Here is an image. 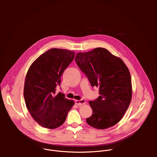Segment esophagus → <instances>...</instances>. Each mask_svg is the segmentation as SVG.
Listing matches in <instances>:
<instances>
[{
	"label": "esophagus",
	"instance_id": "34e87169",
	"mask_svg": "<svg viewBox=\"0 0 157 157\" xmlns=\"http://www.w3.org/2000/svg\"><path fill=\"white\" fill-rule=\"evenodd\" d=\"M86 104V101L84 99H81V100H78L76 101V104L77 105H82Z\"/></svg>",
	"mask_w": 157,
	"mask_h": 157
}]
</instances>
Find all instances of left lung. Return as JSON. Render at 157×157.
Listing matches in <instances>:
<instances>
[{
	"label": "left lung",
	"instance_id": "1",
	"mask_svg": "<svg viewBox=\"0 0 157 157\" xmlns=\"http://www.w3.org/2000/svg\"><path fill=\"white\" fill-rule=\"evenodd\" d=\"M75 61L91 86L99 88V98L89 102L93 114L86 119L87 123L98 129L115 125L124 117L132 99V80L127 66L122 59L103 48L78 53Z\"/></svg>",
	"mask_w": 157,
	"mask_h": 157
}]
</instances>
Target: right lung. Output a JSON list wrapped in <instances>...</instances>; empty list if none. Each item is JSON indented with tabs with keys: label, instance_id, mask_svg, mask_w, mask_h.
Wrapping results in <instances>:
<instances>
[{
	"label": "right lung",
	"instance_id": "1",
	"mask_svg": "<svg viewBox=\"0 0 157 157\" xmlns=\"http://www.w3.org/2000/svg\"><path fill=\"white\" fill-rule=\"evenodd\" d=\"M75 56V52L52 48L36 59L27 71L24 89L26 105L33 119L44 128L61 126L75 104L64 94L56 93L61 76Z\"/></svg>",
	"mask_w": 157,
	"mask_h": 157
}]
</instances>
